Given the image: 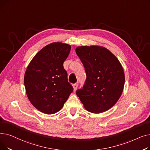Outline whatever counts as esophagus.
I'll list each match as a JSON object with an SVG mask.
<instances>
[{
	"label": "esophagus",
	"mask_w": 150,
	"mask_h": 150,
	"mask_svg": "<svg viewBox=\"0 0 150 150\" xmlns=\"http://www.w3.org/2000/svg\"><path fill=\"white\" fill-rule=\"evenodd\" d=\"M73 88H74V90L75 91L77 89V88H78V84H76V83L74 84H73Z\"/></svg>",
	"instance_id": "obj_1"
}]
</instances>
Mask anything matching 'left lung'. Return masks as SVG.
<instances>
[{"label": "left lung", "mask_w": 150, "mask_h": 150, "mask_svg": "<svg viewBox=\"0 0 150 150\" xmlns=\"http://www.w3.org/2000/svg\"><path fill=\"white\" fill-rule=\"evenodd\" d=\"M75 51L87 76L83 88L76 91L77 96L89 112L99 114L108 111L123 91L125 74L122 64L104 47L80 46Z\"/></svg>", "instance_id": "left-lung-1"}]
</instances>
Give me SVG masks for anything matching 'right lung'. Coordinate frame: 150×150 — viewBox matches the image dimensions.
Listing matches in <instances>:
<instances>
[{"label": "right lung", "mask_w": 150, "mask_h": 150, "mask_svg": "<svg viewBox=\"0 0 150 150\" xmlns=\"http://www.w3.org/2000/svg\"><path fill=\"white\" fill-rule=\"evenodd\" d=\"M70 49L67 44L51 43L36 53L26 69L24 85L27 97L42 113L58 112L73 91L63 67Z\"/></svg>", "instance_id": "1"}]
</instances>
